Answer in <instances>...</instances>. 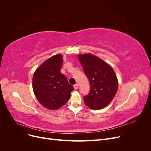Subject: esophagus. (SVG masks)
I'll list each match as a JSON object with an SVG mask.
<instances>
[{
	"label": "esophagus",
	"instance_id": "esophagus-1",
	"mask_svg": "<svg viewBox=\"0 0 151 151\" xmlns=\"http://www.w3.org/2000/svg\"><path fill=\"white\" fill-rule=\"evenodd\" d=\"M74 89L76 90H77V89H78V88H79V84H76L75 85H74Z\"/></svg>",
	"mask_w": 151,
	"mask_h": 151
}]
</instances>
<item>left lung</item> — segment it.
<instances>
[{"label": "left lung", "mask_w": 151, "mask_h": 151, "mask_svg": "<svg viewBox=\"0 0 151 151\" xmlns=\"http://www.w3.org/2000/svg\"><path fill=\"white\" fill-rule=\"evenodd\" d=\"M90 83L89 94L84 101L89 108L98 110L108 105L117 92L118 82L112 67L102 59L87 53L78 55Z\"/></svg>", "instance_id": "left-lung-1"}]
</instances>
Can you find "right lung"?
<instances>
[{
  "mask_svg": "<svg viewBox=\"0 0 151 151\" xmlns=\"http://www.w3.org/2000/svg\"><path fill=\"white\" fill-rule=\"evenodd\" d=\"M63 57L55 55L44 62L34 73L33 89L36 98L45 108L55 110L70 97L74 87L60 72Z\"/></svg>",
  "mask_w": 151,
  "mask_h": 151,
  "instance_id": "right-lung-1",
  "label": "right lung"
}]
</instances>
